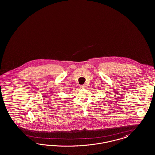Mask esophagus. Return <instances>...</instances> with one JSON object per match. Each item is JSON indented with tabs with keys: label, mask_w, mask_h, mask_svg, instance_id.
<instances>
[{
	"label": "esophagus",
	"mask_w": 155,
	"mask_h": 155,
	"mask_svg": "<svg viewBox=\"0 0 155 155\" xmlns=\"http://www.w3.org/2000/svg\"><path fill=\"white\" fill-rule=\"evenodd\" d=\"M80 87V88H85V85H81Z\"/></svg>",
	"instance_id": "34e87169"
}]
</instances>
